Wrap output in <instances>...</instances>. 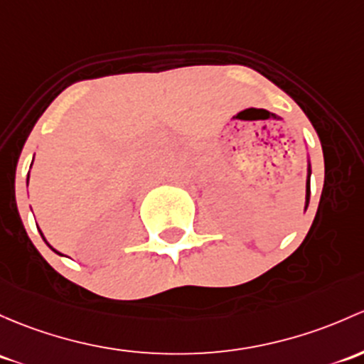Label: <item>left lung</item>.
<instances>
[{
  "instance_id": "8db88e82",
  "label": "left lung",
  "mask_w": 364,
  "mask_h": 364,
  "mask_svg": "<svg viewBox=\"0 0 364 364\" xmlns=\"http://www.w3.org/2000/svg\"><path fill=\"white\" fill-rule=\"evenodd\" d=\"M311 174H312V171H311V162H309V174H307V190H305V192H307V195H305V209H307V205H309V198H311Z\"/></svg>"
}]
</instances>
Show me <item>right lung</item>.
<instances>
[{
    "label": "right lung",
    "instance_id": "right-lung-1",
    "mask_svg": "<svg viewBox=\"0 0 364 364\" xmlns=\"http://www.w3.org/2000/svg\"><path fill=\"white\" fill-rule=\"evenodd\" d=\"M28 181H29V174H28ZM38 230H40V228H38ZM40 233H41V230H40ZM41 237H43V233H41ZM43 240H45V242H47V239H45V237H43ZM47 246H48V247H50V250H52V251H55V250H53V247H52V246H50V244H48V242H47ZM55 252H57V255H60V252H59V251H55Z\"/></svg>",
    "mask_w": 364,
    "mask_h": 364
}]
</instances>
